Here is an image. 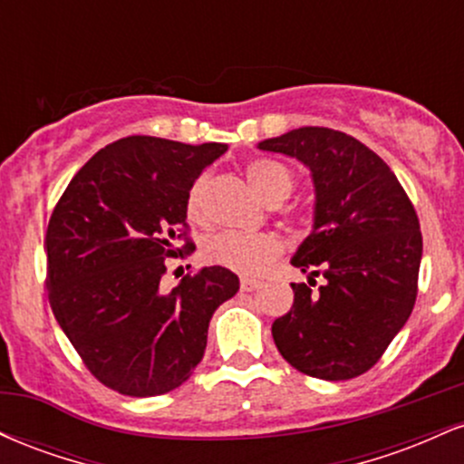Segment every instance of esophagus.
<instances>
[{"label": "esophagus", "instance_id": "obj_1", "mask_svg": "<svg viewBox=\"0 0 464 464\" xmlns=\"http://www.w3.org/2000/svg\"><path fill=\"white\" fill-rule=\"evenodd\" d=\"M259 285H262V281H259V279H250V276H242V281H239V287H242L244 292L257 290Z\"/></svg>", "mask_w": 464, "mask_h": 464}]
</instances>
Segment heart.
I'll return each mask as SVG.
<instances>
[{
    "label": "heart",
    "instance_id": "b5f03b06",
    "mask_svg": "<svg viewBox=\"0 0 464 464\" xmlns=\"http://www.w3.org/2000/svg\"><path fill=\"white\" fill-rule=\"evenodd\" d=\"M246 177L253 189L268 205H279L290 198L295 189V174L284 163L273 159H253L246 165ZM209 188V177L200 174L189 185L185 196V214L189 220H205V196ZM284 250V242L275 233H239L222 231L205 242L207 262L222 266L239 275H259L275 262Z\"/></svg>",
    "mask_w": 464,
    "mask_h": 464
}]
</instances>
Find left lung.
Returning a JSON list of instances; mask_svg holds the SVG:
<instances>
[{"instance_id":"1","label":"left lung","mask_w":464,"mask_h":464,"mask_svg":"<svg viewBox=\"0 0 464 464\" xmlns=\"http://www.w3.org/2000/svg\"><path fill=\"white\" fill-rule=\"evenodd\" d=\"M296 157L316 188L314 231L292 264L327 282L292 284L295 303L273 323L276 349L318 380H353L380 362L419 292L423 237L392 169L355 137L303 126L259 143Z\"/></svg>"}]
</instances>
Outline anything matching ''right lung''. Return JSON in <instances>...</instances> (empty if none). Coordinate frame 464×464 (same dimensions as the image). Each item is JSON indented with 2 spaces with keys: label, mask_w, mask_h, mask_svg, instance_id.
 I'll return each instance as SVG.
<instances>
[{
  "label": "right lung",
  "mask_w": 464,
  "mask_h": 464,
  "mask_svg": "<svg viewBox=\"0 0 464 464\" xmlns=\"http://www.w3.org/2000/svg\"><path fill=\"white\" fill-rule=\"evenodd\" d=\"M225 150L124 137L78 169L52 211L47 299L80 360L111 391L154 397L179 388L205 355L214 312L239 290L222 266L163 285L168 257L196 248L189 185Z\"/></svg>",
  "instance_id": "1"
}]
</instances>
